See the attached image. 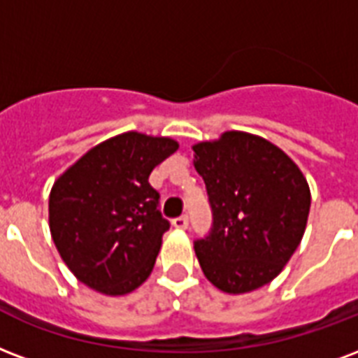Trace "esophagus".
<instances>
[{
  "mask_svg": "<svg viewBox=\"0 0 358 358\" xmlns=\"http://www.w3.org/2000/svg\"><path fill=\"white\" fill-rule=\"evenodd\" d=\"M189 225V220H187V215H180L176 220H173V227L174 229H187Z\"/></svg>",
  "mask_w": 358,
  "mask_h": 358,
  "instance_id": "esophagus-1",
  "label": "esophagus"
}]
</instances>
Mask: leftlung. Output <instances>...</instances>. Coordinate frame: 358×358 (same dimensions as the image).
Segmentation results:
<instances>
[{"label": "left lung", "instance_id": "obj_1", "mask_svg": "<svg viewBox=\"0 0 358 358\" xmlns=\"http://www.w3.org/2000/svg\"><path fill=\"white\" fill-rule=\"evenodd\" d=\"M214 212L210 236L195 242L212 285L229 294L252 293L289 263L304 236L310 185L276 144L245 131H225L193 144Z\"/></svg>", "mask_w": 358, "mask_h": 358}]
</instances>
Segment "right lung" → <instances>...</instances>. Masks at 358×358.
Here are the masks:
<instances>
[{
	"instance_id": "add662e5",
	"label": "right lung",
	"mask_w": 358,
	"mask_h": 358,
	"mask_svg": "<svg viewBox=\"0 0 358 358\" xmlns=\"http://www.w3.org/2000/svg\"><path fill=\"white\" fill-rule=\"evenodd\" d=\"M176 150L174 138L127 131L90 148L56 178L48 227L78 282L122 296L148 280L169 231L148 178Z\"/></svg>"
}]
</instances>
